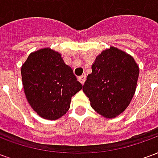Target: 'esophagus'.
I'll use <instances>...</instances> for the list:
<instances>
[{"instance_id": "obj_1", "label": "esophagus", "mask_w": 158, "mask_h": 158, "mask_svg": "<svg viewBox=\"0 0 158 158\" xmlns=\"http://www.w3.org/2000/svg\"><path fill=\"white\" fill-rule=\"evenodd\" d=\"M78 79H79V82L81 83L82 85H84V84H85V79H86V75L85 74H83V75L79 76V78H78Z\"/></svg>"}]
</instances>
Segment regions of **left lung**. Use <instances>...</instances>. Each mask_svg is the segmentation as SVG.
Returning <instances> with one entry per match:
<instances>
[{
    "mask_svg": "<svg viewBox=\"0 0 158 158\" xmlns=\"http://www.w3.org/2000/svg\"><path fill=\"white\" fill-rule=\"evenodd\" d=\"M83 91L96 113L113 118L128 107L135 92L139 66L132 56L110 46L96 56Z\"/></svg>",
    "mask_w": 158,
    "mask_h": 158,
    "instance_id": "8db88e82",
    "label": "left lung"
}]
</instances>
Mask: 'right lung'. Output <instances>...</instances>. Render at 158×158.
I'll return each mask as SVG.
<instances>
[{"mask_svg":"<svg viewBox=\"0 0 158 158\" xmlns=\"http://www.w3.org/2000/svg\"><path fill=\"white\" fill-rule=\"evenodd\" d=\"M21 74L28 102L40 117L49 120L63 116L72 96L83 88L62 55L48 47L31 52Z\"/></svg>","mask_w":158,"mask_h":158,"instance_id":"1","label":"right lung"}]
</instances>
